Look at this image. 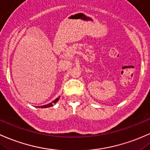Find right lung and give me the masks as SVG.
Returning <instances> with one entry per match:
<instances>
[{
	"label": "right lung",
	"instance_id": "1",
	"mask_svg": "<svg viewBox=\"0 0 150 150\" xmlns=\"http://www.w3.org/2000/svg\"><path fill=\"white\" fill-rule=\"evenodd\" d=\"M59 100V98H57V99H55V100H53V101L52 102V103H49V104L47 105H43V106H41V108H50V107H52V105H53V103H57V100Z\"/></svg>",
	"mask_w": 150,
	"mask_h": 150
}]
</instances>
